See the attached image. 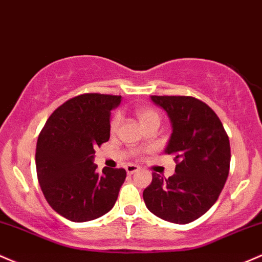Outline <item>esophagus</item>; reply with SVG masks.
<instances>
[{"label": "esophagus", "mask_w": 262, "mask_h": 262, "mask_svg": "<svg viewBox=\"0 0 262 262\" xmlns=\"http://www.w3.org/2000/svg\"><path fill=\"white\" fill-rule=\"evenodd\" d=\"M139 169L140 167L136 166V164H127V166H126V172H127V174H134V173L137 172Z\"/></svg>", "instance_id": "1"}]
</instances>
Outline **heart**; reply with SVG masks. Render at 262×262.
Wrapping results in <instances>:
<instances>
[{"instance_id": "obj_1", "label": "heart", "mask_w": 262, "mask_h": 262, "mask_svg": "<svg viewBox=\"0 0 262 262\" xmlns=\"http://www.w3.org/2000/svg\"><path fill=\"white\" fill-rule=\"evenodd\" d=\"M135 114H136L137 120H139V122L141 123L142 127H145V126L149 125V123L152 122H160V116H158L157 111H155L154 108L151 107H139L136 108ZM119 123H120V116L115 115L110 122L111 131H115L116 128L119 127Z\"/></svg>"}]
</instances>
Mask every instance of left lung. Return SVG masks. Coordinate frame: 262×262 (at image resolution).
Masks as SVG:
<instances>
[{
    "label": "left lung",
    "instance_id": "1",
    "mask_svg": "<svg viewBox=\"0 0 262 262\" xmlns=\"http://www.w3.org/2000/svg\"><path fill=\"white\" fill-rule=\"evenodd\" d=\"M151 100L169 117L172 134L167 155L174 156V174L152 173L143 190L151 213L176 224H188L210 209L229 174L230 143L211 108L192 96H156Z\"/></svg>",
    "mask_w": 262,
    "mask_h": 262
}]
</instances>
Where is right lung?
I'll return each instance as SVG.
<instances>
[{
    "label": "right lung",
    "instance_id": "1",
    "mask_svg": "<svg viewBox=\"0 0 262 262\" xmlns=\"http://www.w3.org/2000/svg\"><path fill=\"white\" fill-rule=\"evenodd\" d=\"M121 96L83 94L49 116L38 137L36 167L51 207L75 223L100 218L115 205L126 178L123 168L96 172L95 147L110 139L111 110Z\"/></svg>",
    "mask_w": 262,
    "mask_h": 262
}]
</instances>
